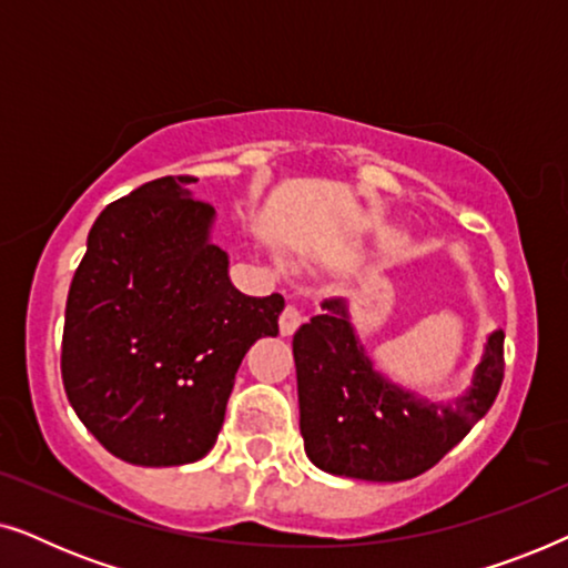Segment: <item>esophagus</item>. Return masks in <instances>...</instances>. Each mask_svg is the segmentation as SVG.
Wrapping results in <instances>:
<instances>
[{
  "instance_id": "1",
  "label": "esophagus",
  "mask_w": 568,
  "mask_h": 568,
  "mask_svg": "<svg viewBox=\"0 0 568 568\" xmlns=\"http://www.w3.org/2000/svg\"><path fill=\"white\" fill-rule=\"evenodd\" d=\"M302 321H305V315H302L294 305H286L282 317H278V331H282V336H292V333L302 325Z\"/></svg>"
}]
</instances>
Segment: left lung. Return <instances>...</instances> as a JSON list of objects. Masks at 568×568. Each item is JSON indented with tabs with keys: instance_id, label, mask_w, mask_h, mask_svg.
<instances>
[{
	"instance_id": "1",
	"label": "left lung",
	"mask_w": 568,
	"mask_h": 568,
	"mask_svg": "<svg viewBox=\"0 0 568 568\" xmlns=\"http://www.w3.org/2000/svg\"><path fill=\"white\" fill-rule=\"evenodd\" d=\"M294 333L300 432L310 463L359 480H408L437 465L496 400L504 331L488 333L470 385L439 403L406 390L375 367L344 300Z\"/></svg>"
}]
</instances>
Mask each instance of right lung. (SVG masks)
Returning a JSON list of instances; mask_svg holds the SVG:
<instances>
[{
	"label": "right lung",
	"instance_id": "add662e5",
	"mask_svg": "<svg viewBox=\"0 0 568 568\" xmlns=\"http://www.w3.org/2000/svg\"><path fill=\"white\" fill-rule=\"evenodd\" d=\"M189 183L165 175L108 204L67 297V398L108 453L144 468L214 447L240 362L284 310L282 294L232 286L216 212Z\"/></svg>",
	"mask_w": 568,
	"mask_h": 568
}]
</instances>
